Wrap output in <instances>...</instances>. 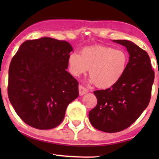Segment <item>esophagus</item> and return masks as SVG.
Returning <instances> with one entry per match:
<instances>
[{
  "label": "esophagus",
  "instance_id": "esophagus-1",
  "mask_svg": "<svg viewBox=\"0 0 159 159\" xmlns=\"http://www.w3.org/2000/svg\"><path fill=\"white\" fill-rule=\"evenodd\" d=\"M88 92V90L87 88H84L82 85H79V93L80 95H82L84 94H85Z\"/></svg>",
  "mask_w": 159,
  "mask_h": 159
}]
</instances>
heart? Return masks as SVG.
<instances>
[{
    "mask_svg": "<svg viewBox=\"0 0 159 159\" xmlns=\"http://www.w3.org/2000/svg\"><path fill=\"white\" fill-rule=\"evenodd\" d=\"M128 55L122 49L105 45L84 47L80 53H72L68 58L69 70L80 77L90 69V81L100 88H109L122 77L127 69Z\"/></svg>",
    "mask_w": 159,
    "mask_h": 159,
    "instance_id": "heart-1",
    "label": "heart"
}]
</instances>
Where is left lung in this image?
I'll return each instance as SVG.
<instances>
[{"instance_id":"1","label":"left lung","mask_w":159,"mask_h":159,"mask_svg":"<svg viewBox=\"0 0 159 159\" xmlns=\"http://www.w3.org/2000/svg\"><path fill=\"white\" fill-rule=\"evenodd\" d=\"M129 53L127 69L114 85L94 91L97 105L89 112L95 129L114 133L127 129L139 118L151 96L154 71L147 52L131 41L115 40Z\"/></svg>"}]
</instances>
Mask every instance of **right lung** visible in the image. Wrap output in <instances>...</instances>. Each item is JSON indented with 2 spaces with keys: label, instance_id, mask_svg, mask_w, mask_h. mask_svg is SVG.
I'll return each mask as SVG.
<instances>
[{
  "label": "right lung",
  "instance_id": "obj_1",
  "mask_svg": "<svg viewBox=\"0 0 159 159\" xmlns=\"http://www.w3.org/2000/svg\"><path fill=\"white\" fill-rule=\"evenodd\" d=\"M72 51L66 41L42 38L26 40L12 58L8 98L27 125L38 129L57 127L78 97L79 83L66 70Z\"/></svg>",
  "mask_w": 159,
  "mask_h": 159
}]
</instances>
